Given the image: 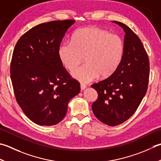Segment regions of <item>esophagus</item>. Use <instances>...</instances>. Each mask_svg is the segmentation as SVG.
I'll list each match as a JSON object with an SVG mask.
<instances>
[{
	"label": "esophagus",
	"instance_id": "1",
	"mask_svg": "<svg viewBox=\"0 0 161 161\" xmlns=\"http://www.w3.org/2000/svg\"><path fill=\"white\" fill-rule=\"evenodd\" d=\"M80 88H81V90H84L86 88V86L85 84H81Z\"/></svg>",
	"mask_w": 161,
	"mask_h": 161
}]
</instances>
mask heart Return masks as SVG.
I'll return each instance as SVG.
<instances>
[{"mask_svg": "<svg viewBox=\"0 0 161 161\" xmlns=\"http://www.w3.org/2000/svg\"><path fill=\"white\" fill-rule=\"evenodd\" d=\"M60 61L71 70L82 61L85 64L71 72L72 77L83 83L93 81L100 75L108 77L121 64L124 53L120 37L96 26L80 28L72 41L63 42L58 48Z\"/></svg>", "mask_w": 161, "mask_h": 161, "instance_id": "heart-1", "label": "heart"}]
</instances>
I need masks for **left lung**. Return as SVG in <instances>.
<instances>
[{"label":"left lung","instance_id":"left-lung-1","mask_svg":"<svg viewBox=\"0 0 161 161\" xmlns=\"http://www.w3.org/2000/svg\"><path fill=\"white\" fill-rule=\"evenodd\" d=\"M125 33L121 64L109 77L91 85L98 94L92 110L96 118L110 126L124 123L136 111L145 96L149 61L140 39L121 22L113 21Z\"/></svg>","mask_w":161,"mask_h":161}]
</instances>
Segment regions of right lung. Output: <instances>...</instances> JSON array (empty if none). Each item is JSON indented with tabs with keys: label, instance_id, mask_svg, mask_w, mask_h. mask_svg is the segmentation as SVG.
I'll return each mask as SVG.
<instances>
[{
	"label": "right lung",
	"instance_id": "1",
	"mask_svg": "<svg viewBox=\"0 0 161 161\" xmlns=\"http://www.w3.org/2000/svg\"><path fill=\"white\" fill-rule=\"evenodd\" d=\"M75 20L37 25L22 36L14 47L11 80L17 103L27 117L40 125L61 121L68 105L80 92L58 56V48Z\"/></svg>",
	"mask_w": 161,
	"mask_h": 161
}]
</instances>
